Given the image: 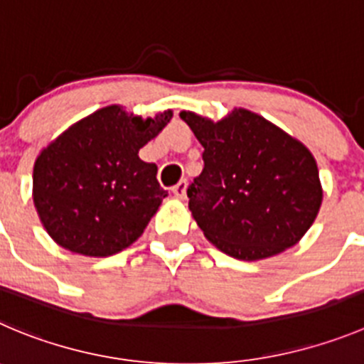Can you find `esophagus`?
I'll return each instance as SVG.
<instances>
[{"label":"esophagus","mask_w":364,"mask_h":364,"mask_svg":"<svg viewBox=\"0 0 364 364\" xmlns=\"http://www.w3.org/2000/svg\"><path fill=\"white\" fill-rule=\"evenodd\" d=\"M186 188H188V183H186V179H181L178 185L172 186V193L178 199H186Z\"/></svg>","instance_id":"obj_1"}]
</instances>
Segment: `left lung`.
<instances>
[{
	"instance_id": "left-lung-1",
	"label": "left lung",
	"mask_w": 364,
	"mask_h": 364,
	"mask_svg": "<svg viewBox=\"0 0 364 364\" xmlns=\"http://www.w3.org/2000/svg\"><path fill=\"white\" fill-rule=\"evenodd\" d=\"M205 168L188 186V208L206 239L255 262L300 242L323 201L312 152L278 125L244 107L219 122L181 111Z\"/></svg>"
}]
</instances>
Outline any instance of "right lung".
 Returning <instances> with one entry per match:
<instances>
[{
	"mask_svg": "<svg viewBox=\"0 0 364 364\" xmlns=\"http://www.w3.org/2000/svg\"><path fill=\"white\" fill-rule=\"evenodd\" d=\"M107 105L75 122L39 152L32 198L48 235L71 253L104 259L140 239L166 192L138 152L171 122Z\"/></svg>",
	"mask_w": 364,
	"mask_h": 364,
	"instance_id": "right-lung-1",
	"label": "right lung"
}]
</instances>
